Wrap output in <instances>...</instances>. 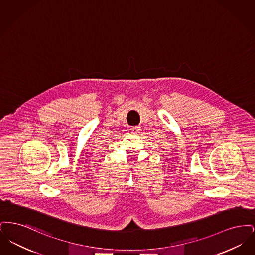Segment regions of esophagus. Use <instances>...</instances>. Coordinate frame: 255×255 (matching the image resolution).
Listing matches in <instances>:
<instances>
[{
  "label": "esophagus",
  "mask_w": 255,
  "mask_h": 255,
  "mask_svg": "<svg viewBox=\"0 0 255 255\" xmlns=\"http://www.w3.org/2000/svg\"><path fill=\"white\" fill-rule=\"evenodd\" d=\"M139 130H140V129H139V127H133V128H131V129H130V132L133 133V134H136V133L139 132Z\"/></svg>",
  "instance_id": "obj_1"
}]
</instances>
